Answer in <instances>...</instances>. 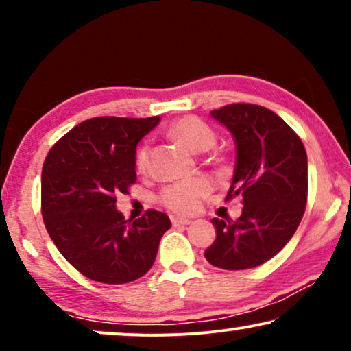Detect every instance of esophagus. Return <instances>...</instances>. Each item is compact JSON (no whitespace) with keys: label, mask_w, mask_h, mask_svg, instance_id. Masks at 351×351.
<instances>
[{"label":"esophagus","mask_w":351,"mask_h":351,"mask_svg":"<svg viewBox=\"0 0 351 351\" xmlns=\"http://www.w3.org/2000/svg\"><path fill=\"white\" fill-rule=\"evenodd\" d=\"M171 222L174 227H179V225H190L191 220L190 219H184V217H171Z\"/></svg>","instance_id":"34e87169"}]
</instances>
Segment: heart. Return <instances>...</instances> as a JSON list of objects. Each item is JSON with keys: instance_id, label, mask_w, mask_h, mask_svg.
<instances>
[{"instance_id": "heart-1", "label": "heart", "mask_w": 351, "mask_h": 351, "mask_svg": "<svg viewBox=\"0 0 351 351\" xmlns=\"http://www.w3.org/2000/svg\"><path fill=\"white\" fill-rule=\"evenodd\" d=\"M169 134L177 141L196 152L208 150L217 141V134L204 119L198 117H182L172 124ZM150 161V143L143 142L136 152L137 171H147ZM210 191V182L204 177H190V179L176 180L162 186L158 201L176 214H193L201 208V203Z\"/></svg>"}]
</instances>
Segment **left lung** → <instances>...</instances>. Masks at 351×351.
Segmentation results:
<instances>
[{"label":"left lung","mask_w":351,"mask_h":351,"mask_svg":"<svg viewBox=\"0 0 351 351\" xmlns=\"http://www.w3.org/2000/svg\"><path fill=\"white\" fill-rule=\"evenodd\" d=\"M237 142L227 201L241 196L237 220L213 219L217 238L204 251L210 265L246 270L275 257L295 233L308 196V166L300 137L275 112L230 104L210 112Z\"/></svg>","instance_id":"left-lung-1"}]
</instances>
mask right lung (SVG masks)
<instances>
[{
	"instance_id": "add662e5",
	"label": "right lung",
	"mask_w": 351,
	"mask_h": 351,
	"mask_svg": "<svg viewBox=\"0 0 351 351\" xmlns=\"http://www.w3.org/2000/svg\"><path fill=\"white\" fill-rule=\"evenodd\" d=\"M160 117L86 119L59 138L41 174V214L62 256L89 280L126 285L145 275L171 228L165 213L137 220L117 210L136 184V147Z\"/></svg>"
}]
</instances>
